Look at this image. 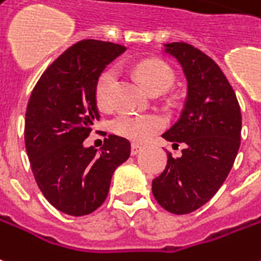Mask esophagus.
<instances>
[{
    "label": "esophagus",
    "mask_w": 261,
    "mask_h": 261,
    "mask_svg": "<svg viewBox=\"0 0 261 261\" xmlns=\"http://www.w3.org/2000/svg\"><path fill=\"white\" fill-rule=\"evenodd\" d=\"M141 149H143L141 145H138V144H133V145H131V155H137Z\"/></svg>",
    "instance_id": "1"
}]
</instances>
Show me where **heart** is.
Returning <instances> with one entry per match:
<instances>
[{
	"label": "heart",
	"mask_w": 261,
	"mask_h": 261,
	"mask_svg": "<svg viewBox=\"0 0 261 261\" xmlns=\"http://www.w3.org/2000/svg\"><path fill=\"white\" fill-rule=\"evenodd\" d=\"M134 73L148 92H165L174 83V72L165 62L158 59H147L137 63ZM118 85L117 67L105 69L96 85V99L100 107L110 110L116 105V90ZM165 121L161 116L147 113H123L113 121V130L120 137H124L134 143H145L151 137L161 131Z\"/></svg>",
	"instance_id": "obj_1"
}]
</instances>
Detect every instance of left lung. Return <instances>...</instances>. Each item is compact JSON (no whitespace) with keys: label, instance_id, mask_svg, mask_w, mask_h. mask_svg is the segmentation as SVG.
<instances>
[{"label":"left lung","instance_id":"8db88e82","mask_svg":"<svg viewBox=\"0 0 261 261\" xmlns=\"http://www.w3.org/2000/svg\"><path fill=\"white\" fill-rule=\"evenodd\" d=\"M164 48L182 66L188 96L179 120L162 137L185 148L179 158L168 152L152 194L165 211L185 215L205 205L227 178L240 147L242 114L230 83L207 55L185 42Z\"/></svg>","mask_w":261,"mask_h":261}]
</instances>
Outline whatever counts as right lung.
I'll list each match as a JSON object with an SVG mask.
<instances>
[{"label":"right lung","instance_id":"add662e5","mask_svg":"<svg viewBox=\"0 0 261 261\" xmlns=\"http://www.w3.org/2000/svg\"><path fill=\"white\" fill-rule=\"evenodd\" d=\"M123 52L125 46L112 42H77L43 72L29 97L25 147L31 168L49 203L70 216L101 206L113 172L130 156V141L114 134L100 151L83 147L100 118L99 76Z\"/></svg>","mask_w":261,"mask_h":261}]
</instances>
